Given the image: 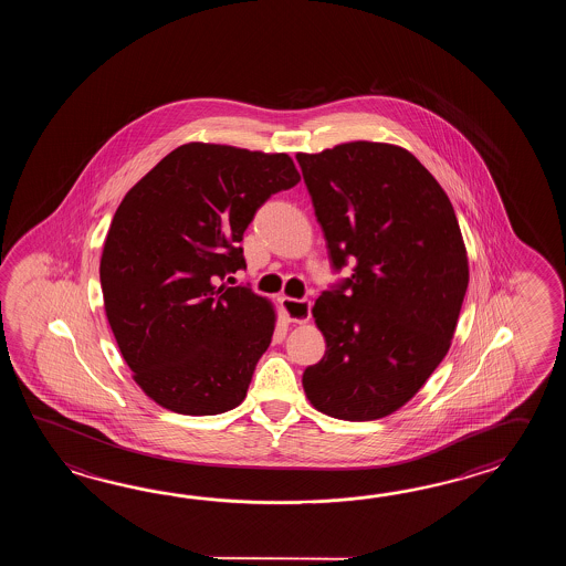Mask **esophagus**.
Here are the masks:
<instances>
[{"label":"esophagus","instance_id":"obj_1","mask_svg":"<svg viewBox=\"0 0 566 566\" xmlns=\"http://www.w3.org/2000/svg\"><path fill=\"white\" fill-rule=\"evenodd\" d=\"M281 307L291 322L295 324H305L312 317V301L291 300V297H281Z\"/></svg>","mask_w":566,"mask_h":566}]
</instances>
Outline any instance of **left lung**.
<instances>
[{
	"mask_svg": "<svg viewBox=\"0 0 566 566\" xmlns=\"http://www.w3.org/2000/svg\"><path fill=\"white\" fill-rule=\"evenodd\" d=\"M334 271L313 305L325 337L303 388L334 419L400 409L446 358L470 283L455 210L417 157L352 142L297 154Z\"/></svg>",
	"mask_w": 566,
	"mask_h": 566,
	"instance_id": "left-lung-1",
	"label": "left lung"
}]
</instances>
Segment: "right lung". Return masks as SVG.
Segmentation results:
<instances>
[{"mask_svg": "<svg viewBox=\"0 0 566 566\" xmlns=\"http://www.w3.org/2000/svg\"><path fill=\"white\" fill-rule=\"evenodd\" d=\"M300 180L287 154L188 144L125 193L98 273L120 354L157 405L202 417L247 397L275 312L222 281L247 269L242 234L256 210Z\"/></svg>", "mask_w": 566, "mask_h": 566, "instance_id": "right-lung-1", "label": "right lung"}]
</instances>
